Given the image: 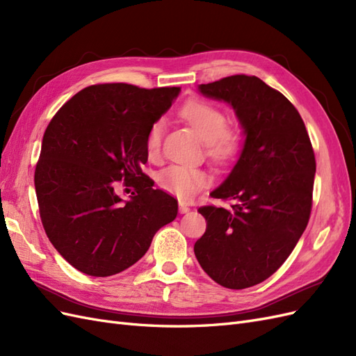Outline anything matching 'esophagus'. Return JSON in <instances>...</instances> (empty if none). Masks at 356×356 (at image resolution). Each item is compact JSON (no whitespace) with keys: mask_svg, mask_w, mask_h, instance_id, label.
Returning <instances> with one entry per match:
<instances>
[{"mask_svg":"<svg viewBox=\"0 0 356 356\" xmlns=\"http://www.w3.org/2000/svg\"><path fill=\"white\" fill-rule=\"evenodd\" d=\"M190 211V207L187 203H184V202H179V212L181 213H187Z\"/></svg>","mask_w":356,"mask_h":356,"instance_id":"1","label":"esophagus"}]
</instances>
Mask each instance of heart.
Returning <instances> with one entry per match:
<instances>
[{"instance_id":"b5f03b06","label":"heart","mask_w":356,"mask_h":356,"mask_svg":"<svg viewBox=\"0 0 356 356\" xmlns=\"http://www.w3.org/2000/svg\"><path fill=\"white\" fill-rule=\"evenodd\" d=\"M181 115L196 134L208 143L209 154L215 159H229L238 149V136L227 129V115L218 106L204 101H190L181 110ZM163 122L157 120L147 136V148L149 156H156L160 149ZM159 186L165 191L181 199H190L209 184L207 172L193 169L184 165H172L159 174Z\"/></svg>"}]
</instances>
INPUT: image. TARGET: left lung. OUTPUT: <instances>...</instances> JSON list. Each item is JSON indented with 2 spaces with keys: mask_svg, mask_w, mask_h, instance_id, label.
I'll list each match as a JSON object with an SVG mask.
<instances>
[{
  "mask_svg": "<svg viewBox=\"0 0 356 356\" xmlns=\"http://www.w3.org/2000/svg\"><path fill=\"white\" fill-rule=\"evenodd\" d=\"M197 90L232 106L245 141L230 174L211 193L234 204L199 208L208 225L195 254L217 284L250 288L284 264L306 229L314 148L296 106L254 75H232Z\"/></svg>",
  "mask_w": 356,
  "mask_h": 356,
  "instance_id": "1",
  "label": "left lung"
}]
</instances>
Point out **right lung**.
<instances>
[{"mask_svg": "<svg viewBox=\"0 0 356 356\" xmlns=\"http://www.w3.org/2000/svg\"><path fill=\"white\" fill-rule=\"evenodd\" d=\"M179 88L89 86L62 106L42 136L35 168L40 217L56 251L89 276H113L148 251L178 202L143 172L147 136ZM136 191L129 200L116 182Z\"/></svg>", "mask_w": 356, "mask_h": 356, "instance_id": "1", "label": "right lung"}]
</instances>
